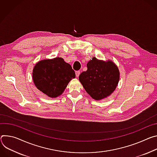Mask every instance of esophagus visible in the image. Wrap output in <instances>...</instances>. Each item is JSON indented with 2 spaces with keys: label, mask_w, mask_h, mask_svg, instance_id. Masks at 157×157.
Instances as JSON below:
<instances>
[{
  "label": "esophagus",
  "mask_w": 157,
  "mask_h": 157,
  "mask_svg": "<svg viewBox=\"0 0 157 157\" xmlns=\"http://www.w3.org/2000/svg\"><path fill=\"white\" fill-rule=\"evenodd\" d=\"M80 74V72L79 71H76V72H75V75H76V77H78L79 76Z\"/></svg>",
  "instance_id": "obj_1"
}]
</instances>
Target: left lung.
I'll return each mask as SVG.
<instances>
[{
	"label": "left lung",
	"mask_w": 157,
	"mask_h": 157,
	"mask_svg": "<svg viewBox=\"0 0 157 157\" xmlns=\"http://www.w3.org/2000/svg\"><path fill=\"white\" fill-rule=\"evenodd\" d=\"M87 71L79 75L83 88L94 99L109 96L116 89L120 74L117 65L111 61L104 62L93 57L87 64Z\"/></svg>",
	"instance_id": "obj_1"
}]
</instances>
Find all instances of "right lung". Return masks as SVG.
<instances>
[{
  "label": "right lung",
  "instance_id": "obj_1",
  "mask_svg": "<svg viewBox=\"0 0 157 157\" xmlns=\"http://www.w3.org/2000/svg\"><path fill=\"white\" fill-rule=\"evenodd\" d=\"M33 80L37 88L47 96L60 95L72 78L75 77L71 65L60 57L39 62L33 70Z\"/></svg>",
  "mask_w": 157,
  "mask_h": 157
}]
</instances>
